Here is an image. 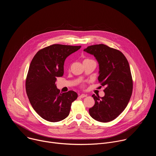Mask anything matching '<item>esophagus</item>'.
I'll return each mask as SVG.
<instances>
[{
	"mask_svg": "<svg viewBox=\"0 0 156 156\" xmlns=\"http://www.w3.org/2000/svg\"><path fill=\"white\" fill-rule=\"evenodd\" d=\"M87 96V95L86 94H81V95H80V98H85V97H86Z\"/></svg>",
	"mask_w": 156,
	"mask_h": 156,
	"instance_id": "34e87169",
	"label": "esophagus"
}]
</instances>
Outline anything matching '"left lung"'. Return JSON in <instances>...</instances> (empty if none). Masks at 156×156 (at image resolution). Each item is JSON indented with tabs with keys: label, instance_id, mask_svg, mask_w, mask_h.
<instances>
[{
	"label": "left lung",
	"instance_id": "obj_1",
	"mask_svg": "<svg viewBox=\"0 0 156 156\" xmlns=\"http://www.w3.org/2000/svg\"><path fill=\"white\" fill-rule=\"evenodd\" d=\"M84 51L96 57L99 65L98 80L105 87L104 97L92 96L95 104L89 109V113L98 122L112 121L125 110L132 94L133 80L128 62L122 52L102 44L88 46Z\"/></svg>",
	"mask_w": 156,
	"mask_h": 156
}]
</instances>
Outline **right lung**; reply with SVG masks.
I'll use <instances>...</instances> for the list:
<instances>
[{"instance_id":"right-lung-1","label":"right lung","mask_w":156,"mask_h":156,"mask_svg":"<svg viewBox=\"0 0 156 156\" xmlns=\"http://www.w3.org/2000/svg\"><path fill=\"white\" fill-rule=\"evenodd\" d=\"M80 48L81 46L53 44L39 50L31 60L26 91L33 108L44 120L57 122L69 116L78 94L73 91L60 93L55 81L63 75L66 58Z\"/></svg>"}]
</instances>
